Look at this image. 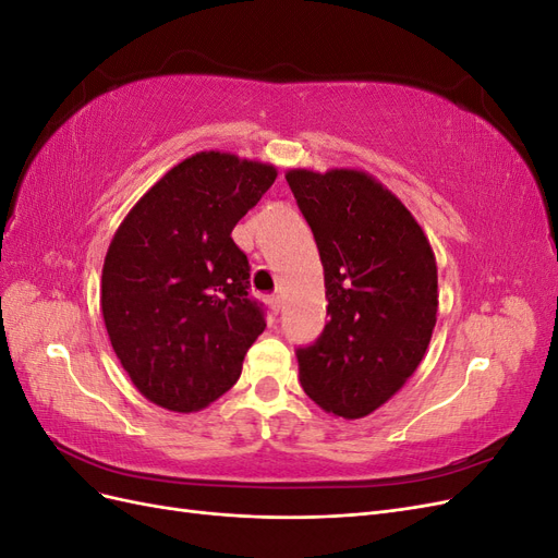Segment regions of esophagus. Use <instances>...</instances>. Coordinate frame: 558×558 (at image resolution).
Here are the masks:
<instances>
[{"label":"esophagus","instance_id":"esophagus-1","mask_svg":"<svg viewBox=\"0 0 558 558\" xmlns=\"http://www.w3.org/2000/svg\"><path fill=\"white\" fill-rule=\"evenodd\" d=\"M267 302H269V310H272L275 314L281 312V295H269Z\"/></svg>","mask_w":558,"mask_h":558}]
</instances>
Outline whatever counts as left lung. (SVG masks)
<instances>
[{"label": "left lung", "instance_id": "1", "mask_svg": "<svg viewBox=\"0 0 558 558\" xmlns=\"http://www.w3.org/2000/svg\"><path fill=\"white\" fill-rule=\"evenodd\" d=\"M324 263L330 320L298 349L300 384L320 410L363 418L424 361L437 320V265L424 228L363 170L286 172Z\"/></svg>", "mask_w": 558, "mask_h": 558}]
</instances>
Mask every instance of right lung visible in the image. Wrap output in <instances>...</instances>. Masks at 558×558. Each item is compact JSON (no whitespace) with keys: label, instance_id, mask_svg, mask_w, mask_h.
Returning a JSON list of instances; mask_svg holds the SVG:
<instances>
[{"label":"right lung","instance_id":"1","mask_svg":"<svg viewBox=\"0 0 558 558\" xmlns=\"http://www.w3.org/2000/svg\"><path fill=\"white\" fill-rule=\"evenodd\" d=\"M277 167L223 150L181 160L140 197L109 244L99 305L137 391L170 412H199L242 375L265 330L232 228Z\"/></svg>","mask_w":558,"mask_h":558}]
</instances>
